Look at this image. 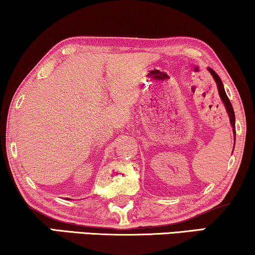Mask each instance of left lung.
<instances>
[{"label": "left lung", "instance_id": "obj_1", "mask_svg": "<svg viewBox=\"0 0 255 255\" xmlns=\"http://www.w3.org/2000/svg\"><path fill=\"white\" fill-rule=\"evenodd\" d=\"M209 72H210V74L212 75V78L215 79L216 83H217V88H218L219 96H221L223 103H224V106H225V109H226V111H228V114H229L230 123H231V127H232V130H233V135H235V141H236V116H235V111H233L232 104H231V102H230L228 95H226L224 86H223L222 80L217 75V73H216L214 69H211V68H209ZM235 144H236V142H235ZM233 148H235V147H233Z\"/></svg>", "mask_w": 255, "mask_h": 255}]
</instances>
